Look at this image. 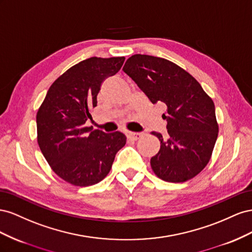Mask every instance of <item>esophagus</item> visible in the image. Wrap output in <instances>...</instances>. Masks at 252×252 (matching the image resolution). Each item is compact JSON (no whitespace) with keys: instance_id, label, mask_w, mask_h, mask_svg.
Segmentation results:
<instances>
[{"instance_id":"esophagus-1","label":"esophagus","mask_w":252,"mask_h":252,"mask_svg":"<svg viewBox=\"0 0 252 252\" xmlns=\"http://www.w3.org/2000/svg\"><path fill=\"white\" fill-rule=\"evenodd\" d=\"M127 137L132 139V140H137V139H140L142 137V134L141 133H135V132H128Z\"/></svg>"}]
</instances>
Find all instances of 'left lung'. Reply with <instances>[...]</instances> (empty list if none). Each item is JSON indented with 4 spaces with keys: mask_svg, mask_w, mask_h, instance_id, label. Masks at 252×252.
<instances>
[{
    "mask_svg": "<svg viewBox=\"0 0 252 252\" xmlns=\"http://www.w3.org/2000/svg\"><path fill=\"white\" fill-rule=\"evenodd\" d=\"M122 70L132 78L153 104L162 102L168 135L152 132L160 150L151 158L154 173L164 182L184 183L209 162L219 134L212 99L195 78L167 59L134 55Z\"/></svg>",
    "mask_w": 252,
    "mask_h": 252,
    "instance_id": "obj_1",
    "label": "left lung"
}]
</instances>
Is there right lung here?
I'll return each instance as SVG.
<instances>
[{
  "instance_id": "add662e5",
  "label": "right lung",
  "mask_w": 252,
  "mask_h": 252,
  "mask_svg": "<svg viewBox=\"0 0 252 252\" xmlns=\"http://www.w3.org/2000/svg\"><path fill=\"white\" fill-rule=\"evenodd\" d=\"M125 59L92 57L71 66L50 85L37 113L41 152L55 173L71 185L101 182L126 145L118 131L106 134L85 126L102 82L118 73Z\"/></svg>"
}]
</instances>
